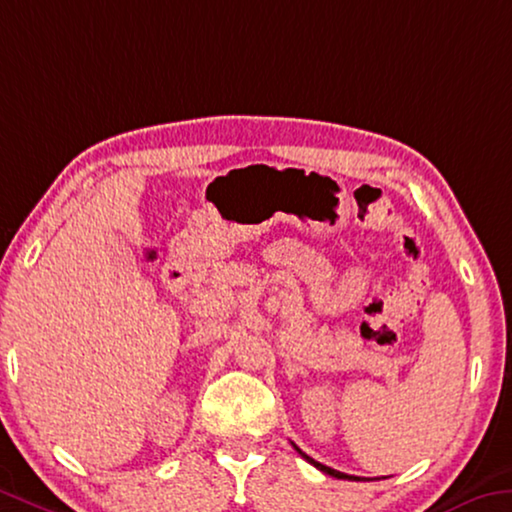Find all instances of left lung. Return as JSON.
<instances>
[{
    "label": "left lung",
    "instance_id": "left-lung-1",
    "mask_svg": "<svg viewBox=\"0 0 512 512\" xmlns=\"http://www.w3.org/2000/svg\"><path fill=\"white\" fill-rule=\"evenodd\" d=\"M294 449L300 453V456H303L307 462H310V465H314L316 469H321V472L323 474H328V476H335V478H344V481H362V478L360 476H351V474H344V472H337V469H332V467H326V465H321V462H316L314 458H310V456H307V453H303V451H300L298 449V446L294 444Z\"/></svg>",
    "mask_w": 512,
    "mask_h": 512
}]
</instances>
